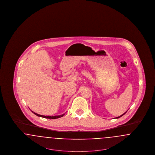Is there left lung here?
<instances>
[{
	"instance_id": "left-lung-1",
	"label": "left lung",
	"mask_w": 155,
	"mask_h": 155,
	"mask_svg": "<svg viewBox=\"0 0 155 155\" xmlns=\"http://www.w3.org/2000/svg\"><path fill=\"white\" fill-rule=\"evenodd\" d=\"M127 113V111H126V112H125V113H124V114H122V115H121V116H118V117H116V118H120V117H121V116H123V115H124V114H125V113Z\"/></svg>"
}]
</instances>
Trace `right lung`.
I'll return each mask as SVG.
<instances>
[{"label":"right lung","instance_id":"1","mask_svg":"<svg viewBox=\"0 0 155 155\" xmlns=\"http://www.w3.org/2000/svg\"><path fill=\"white\" fill-rule=\"evenodd\" d=\"M31 111H32L34 114H35V115H37V116L41 117H44V118H49V119H56V118H60V117H63V116L64 115V114H62V115H60V116H42V115L38 114H37L36 113H35V112H34V111H32V110H31Z\"/></svg>","mask_w":155,"mask_h":155}]
</instances>
